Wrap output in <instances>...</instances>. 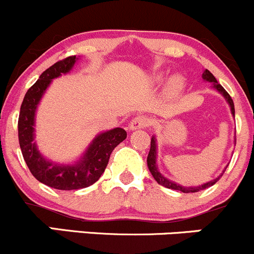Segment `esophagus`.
I'll list each match as a JSON object with an SVG mask.
<instances>
[{
  "instance_id": "obj_1",
  "label": "esophagus",
  "mask_w": 254,
  "mask_h": 254,
  "mask_svg": "<svg viewBox=\"0 0 254 254\" xmlns=\"http://www.w3.org/2000/svg\"><path fill=\"white\" fill-rule=\"evenodd\" d=\"M149 123H151V120H149L146 116H137V117H135L131 122H130L129 127H130V130L143 129V127H148Z\"/></svg>"
}]
</instances>
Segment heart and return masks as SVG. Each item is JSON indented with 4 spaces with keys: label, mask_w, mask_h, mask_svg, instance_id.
I'll use <instances>...</instances> for the list:
<instances>
[{
    "label": "heart",
    "mask_w": 254,
    "mask_h": 254,
    "mask_svg": "<svg viewBox=\"0 0 254 254\" xmlns=\"http://www.w3.org/2000/svg\"><path fill=\"white\" fill-rule=\"evenodd\" d=\"M183 79L179 78V76H174V78H172L169 80V82H168V91L170 93H175L178 91H180L181 87H183Z\"/></svg>",
    "instance_id": "heart-1"
}]
</instances>
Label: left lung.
Here are the masks:
<instances>
[{"instance_id":"1","label":"left lung","mask_w":254,"mask_h":254,"mask_svg":"<svg viewBox=\"0 0 254 254\" xmlns=\"http://www.w3.org/2000/svg\"><path fill=\"white\" fill-rule=\"evenodd\" d=\"M202 76H203V79L205 81H209V82H213V87L214 89H217L219 92L221 93V95L225 97V100L228 101L229 106H230L231 108V113H233V116L235 117V107H234V101L233 98L230 97V95H229L228 92L225 91V89H224L223 86H221L220 84H218L217 79L214 78V75H213L212 73H210L208 69H205L203 71V74H202ZM156 137L154 136H152L151 138V148H149V152H148V157H147V165H148V169L149 172H151L152 176L154 178V180L157 181V183L159 184V185L164 186V188L167 189H172V190H178V191H181L184 192V193H191V192H198V191H202L204 190V189L209 188V186H213L215 183L219 180V179L221 178V175L224 174V172L221 173V175H219L218 178H215L214 180L212 181H208V183L203 184V185H199V186H192V188H188V186H183V185H179V184L174 183V181L172 180H168L167 178H164L161 174V172L158 170V167H157V163H156V159H157V143H156Z\"/></svg>"}]
</instances>
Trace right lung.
Segmentation results:
<instances>
[{"instance_id":"obj_1","label":"right lung","mask_w":254,"mask_h":254,"mask_svg":"<svg viewBox=\"0 0 254 254\" xmlns=\"http://www.w3.org/2000/svg\"><path fill=\"white\" fill-rule=\"evenodd\" d=\"M70 56L44 71L24 96L18 119V137L21 154L34 178L40 183L57 190H78L95 184L105 172L112 151L127 138L122 127L108 130L96 136L78 162L71 165L57 164L45 158L37 149L35 138V112L40 100L52 79L69 73L76 62Z\"/></svg>"}]
</instances>
